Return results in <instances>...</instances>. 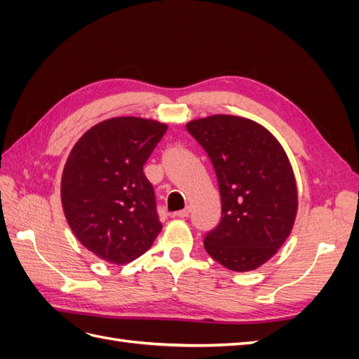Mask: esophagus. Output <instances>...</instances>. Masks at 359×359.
<instances>
[{
    "instance_id": "esophagus-1",
    "label": "esophagus",
    "mask_w": 359,
    "mask_h": 359,
    "mask_svg": "<svg viewBox=\"0 0 359 359\" xmlns=\"http://www.w3.org/2000/svg\"><path fill=\"white\" fill-rule=\"evenodd\" d=\"M190 212H191L190 206H186V208L181 210V211H178L175 215H177V217H180V219H186V217H189V215H190Z\"/></svg>"
}]
</instances>
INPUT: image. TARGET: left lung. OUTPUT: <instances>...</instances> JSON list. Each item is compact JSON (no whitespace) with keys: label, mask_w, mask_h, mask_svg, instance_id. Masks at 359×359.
Wrapping results in <instances>:
<instances>
[{"label":"left lung","mask_w":359,"mask_h":359,"mask_svg":"<svg viewBox=\"0 0 359 359\" xmlns=\"http://www.w3.org/2000/svg\"><path fill=\"white\" fill-rule=\"evenodd\" d=\"M187 132L212 163L222 219L203 247L227 269L244 273L265 264L286 241L298 208L295 177L278 140L252 119L212 115Z\"/></svg>","instance_id":"obj_1"}]
</instances>
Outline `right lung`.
<instances>
[{
  "label": "right lung",
  "instance_id": "add662e5",
  "mask_svg": "<svg viewBox=\"0 0 359 359\" xmlns=\"http://www.w3.org/2000/svg\"><path fill=\"white\" fill-rule=\"evenodd\" d=\"M166 130L153 119H106L76 142L64 166L61 202L70 229L107 262H132L161 231L144 165Z\"/></svg>",
  "mask_w": 359,
  "mask_h": 359
}]
</instances>
